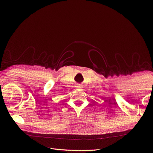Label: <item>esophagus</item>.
<instances>
[{"label": "esophagus", "mask_w": 153, "mask_h": 153, "mask_svg": "<svg viewBox=\"0 0 153 153\" xmlns=\"http://www.w3.org/2000/svg\"><path fill=\"white\" fill-rule=\"evenodd\" d=\"M81 85H78V86H77V87H78V88H80V87H81Z\"/></svg>", "instance_id": "1"}]
</instances>
